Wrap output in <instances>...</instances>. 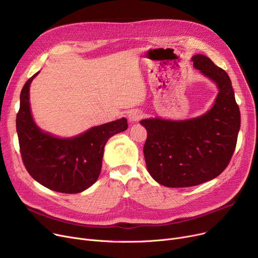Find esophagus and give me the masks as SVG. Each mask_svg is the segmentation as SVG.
I'll use <instances>...</instances> for the list:
<instances>
[{"instance_id": "34e87169", "label": "esophagus", "mask_w": 258, "mask_h": 258, "mask_svg": "<svg viewBox=\"0 0 258 258\" xmlns=\"http://www.w3.org/2000/svg\"><path fill=\"white\" fill-rule=\"evenodd\" d=\"M127 117H128V121L130 122H132V123H135V122H138L143 117V114L140 111L134 110V111L128 113Z\"/></svg>"}]
</instances>
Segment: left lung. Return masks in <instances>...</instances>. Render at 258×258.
Returning <instances> with one entry per match:
<instances>
[{
    "instance_id": "8db88e82",
    "label": "left lung",
    "mask_w": 258,
    "mask_h": 258,
    "mask_svg": "<svg viewBox=\"0 0 258 258\" xmlns=\"http://www.w3.org/2000/svg\"><path fill=\"white\" fill-rule=\"evenodd\" d=\"M197 70L219 88L213 106L197 118L141 120L148 172L166 187H191L210 181L228 166L240 127V112L228 74L205 55L191 58Z\"/></svg>"
}]
</instances>
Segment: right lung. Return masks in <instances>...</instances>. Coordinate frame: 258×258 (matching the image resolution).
<instances>
[{"instance_id":"add662e5","label":"right lung","mask_w":258,"mask_h":258,"mask_svg":"<svg viewBox=\"0 0 258 258\" xmlns=\"http://www.w3.org/2000/svg\"><path fill=\"white\" fill-rule=\"evenodd\" d=\"M35 73L21 91L17 132L23 163L31 177L51 190L78 194L97 181L106 141L127 128L121 118L94 126L73 138H57L40 130L32 118L29 89Z\"/></svg>"}]
</instances>
